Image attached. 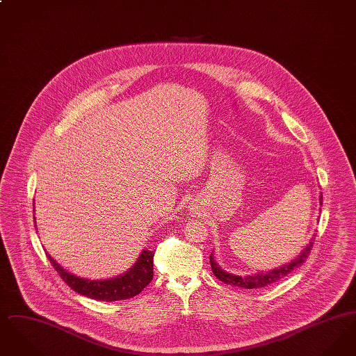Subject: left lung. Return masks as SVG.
<instances>
[{
  "label": "left lung",
  "mask_w": 356,
  "mask_h": 356,
  "mask_svg": "<svg viewBox=\"0 0 356 356\" xmlns=\"http://www.w3.org/2000/svg\"><path fill=\"white\" fill-rule=\"evenodd\" d=\"M319 200L321 204L323 203V195L321 193L319 196ZM315 234L311 237L309 243L305 245V248H303V251L300 252V254H298L295 259H292L289 263L279 267V268H275L268 272H261V273H254V275H248V276H238L235 273H231V272H227L225 270H222L220 266L215 261V257H213V252L209 256V263H211V267H212V272L215 273V276L224 282L225 284H232V286H237V287L247 288V289H254V288H263L270 286L272 283L283 279L284 276H287L288 273L299 268L303 263L305 261V259L308 257L309 251L314 245V241H315Z\"/></svg>",
  "instance_id": "obj_1"
}]
</instances>
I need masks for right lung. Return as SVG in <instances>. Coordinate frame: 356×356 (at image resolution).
Masks as SVG:
<instances>
[{"mask_svg": "<svg viewBox=\"0 0 356 356\" xmlns=\"http://www.w3.org/2000/svg\"><path fill=\"white\" fill-rule=\"evenodd\" d=\"M34 227H35V218H34ZM47 256L51 266L54 267V270L58 272L61 279L68 284L69 287L76 291L77 293L95 300L116 302V300L131 299L136 295H138L152 282L153 279L154 252L149 250L141 251L132 268H129L128 271L124 272L122 275H119L116 277L105 279V280H90V279L80 277L72 272L67 271L64 267H61L48 252Z\"/></svg>", "mask_w": 356, "mask_h": 356, "instance_id": "add662e5", "label": "right lung"}]
</instances>
